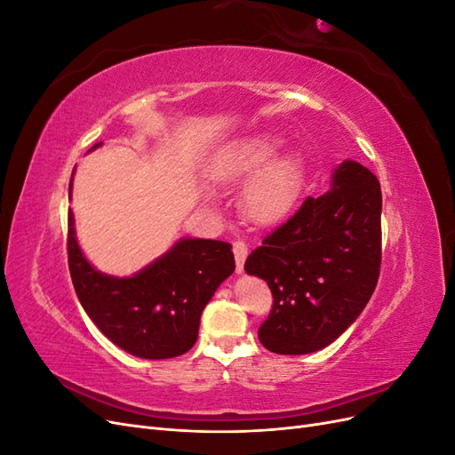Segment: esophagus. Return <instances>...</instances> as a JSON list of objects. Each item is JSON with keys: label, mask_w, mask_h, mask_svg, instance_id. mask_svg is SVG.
Segmentation results:
<instances>
[{"label": "esophagus", "mask_w": 455, "mask_h": 455, "mask_svg": "<svg viewBox=\"0 0 455 455\" xmlns=\"http://www.w3.org/2000/svg\"><path fill=\"white\" fill-rule=\"evenodd\" d=\"M233 254H235V264H237V273H243V266H244V258L249 254V246L243 239H235L233 241Z\"/></svg>", "instance_id": "1"}]
</instances>
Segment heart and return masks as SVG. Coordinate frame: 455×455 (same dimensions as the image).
Returning a JSON list of instances; mask_svg holds the SVG:
<instances>
[{"label": "heart", "instance_id": "1", "mask_svg": "<svg viewBox=\"0 0 455 455\" xmlns=\"http://www.w3.org/2000/svg\"><path fill=\"white\" fill-rule=\"evenodd\" d=\"M279 146L281 142L271 136H252L229 144L214 157L211 174L216 182H243L273 159ZM299 191V161L296 157H281L267 164L246 186L243 197L244 211L258 224H275L292 212Z\"/></svg>", "mask_w": 455, "mask_h": 455}]
</instances>
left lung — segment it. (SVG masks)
<instances>
[{"label":"left lung","instance_id":"obj_1","mask_svg":"<svg viewBox=\"0 0 455 455\" xmlns=\"http://www.w3.org/2000/svg\"><path fill=\"white\" fill-rule=\"evenodd\" d=\"M381 266V189L356 161L334 171L332 189L307 197L244 261L273 296L261 346L306 355L330 346L366 307Z\"/></svg>","mask_w":455,"mask_h":455}]
</instances>
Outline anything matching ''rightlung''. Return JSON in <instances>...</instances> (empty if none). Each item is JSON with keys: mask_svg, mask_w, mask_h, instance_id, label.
Segmentation results:
<instances>
[{"mask_svg": "<svg viewBox=\"0 0 455 455\" xmlns=\"http://www.w3.org/2000/svg\"><path fill=\"white\" fill-rule=\"evenodd\" d=\"M66 246L81 306L108 339L140 359H172L194 347L204 306L235 269L229 243L182 239L134 277H108L81 252L72 211Z\"/></svg>", "mask_w": 455, "mask_h": 455, "instance_id": "right-lung-1", "label": "right lung"}]
</instances>
